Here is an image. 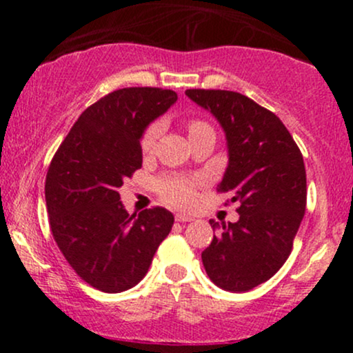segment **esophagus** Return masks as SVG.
<instances>
[{"mask_svg":"<svg viewBox=\"0 0 353 353\" xmlns=\"http://www.w3.org/2000/svg\"><path fill=\"white\" fill-rule=\"evenodd\" d=\"M174 219H176V222H190V221H192V217L185 216V214H176Z\"/></svg>","mask_w":353,"mask_h":353,"instance_id":"34e87169","label":"esophagus"}]
</instances>
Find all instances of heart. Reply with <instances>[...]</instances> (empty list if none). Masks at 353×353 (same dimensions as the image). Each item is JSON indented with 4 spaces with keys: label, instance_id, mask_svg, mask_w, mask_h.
I'll return each mask as SVG.
<instances>
[{
    "label": "heart",
    "instance_id": "1",
    "mask_svg": "<svg viewBox=\"0 0 353 353\" xmlns=\"http://www.w3.org/2000/svg\"><path fill=\"white\" fill-rule=\"evenodd\" d=\"M209 128L208 124L202 123V121H189L188 131L189 136L194 132L202 131V129ZM157 139V125L152 124L149 125L144 131L143 137H141V149L144 154H149L154 149ZM199 181L194 179V177H185V176H177V174H168V176L159 177L156 181V192L159 194V197L168 204L176 205V208H190V205L196 202V189Z\"/></svg>",
    "mask_w": 353,
    "mask_h": 353
}]
</instances>
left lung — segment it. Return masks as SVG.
<instances>
[{"mask_svg": "<svg viewBox=\"0 0 353 353\" xmlns=\"http://www.w3.org/2000/svg\"><path fill=\"white\" fill-rule=\"evenodd\" d=\"M225 131L229 165L217 192H232L239 221L219 228L202 264L216 285L247 292L269 281L292 252L307 205L303 157L287 128L269 109L241 92L188 89Z\"/></svg>", "mask_w": 353, "mask_h": 353, "instance_id": "left-lung-1", "label": "left lung"}]
</instances>
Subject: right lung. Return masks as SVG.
<instances>
[{"label":"right lung","instance_id":"right-lung-1","mask_svg":"<svg viewBox=\"0 0 353 353\" xmlns=\"http://www.w3.org/2000/svg\"><path fill=\"white\" fill-rule=\"evenodd\" d=\"M177 94L163 88H123L91 104L52 156L44 184L56 244L74 272L101 292L134 287L168 237L164 208L129 216L117 189L143 165L141 136Z\"/></svg>","mask_w":353,"mask_h":353}]
</instances>
